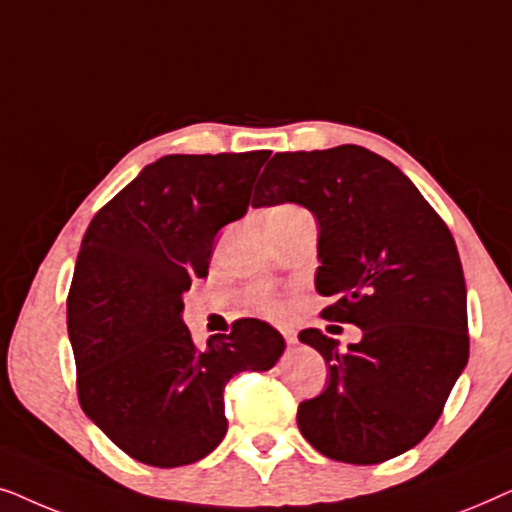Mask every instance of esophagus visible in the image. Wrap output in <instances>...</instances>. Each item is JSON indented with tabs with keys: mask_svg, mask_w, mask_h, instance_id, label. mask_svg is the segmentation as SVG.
<instances>
[{
	"mask_svg": "<svg viewBox=\"0 0 512 512\" xmlns=\"http://www.w3.org/2000/svg\"><path fill=\"white\" fill-rule=\"evenodd\" d=\"M282 335H284V340L289 342V345H296V342H298V335H296V331H293V328H284Z\"/></svg>",
	"mask_w": 512,
	"mask_h": 512,
	"instance_id": "obj_1",
	"label": "esophagus"
}]
</instances>
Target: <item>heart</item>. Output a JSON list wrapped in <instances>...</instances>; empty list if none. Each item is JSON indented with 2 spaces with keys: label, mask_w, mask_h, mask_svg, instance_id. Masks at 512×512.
I'll use <instances>...</instances> for the list:
<instances>
[{
  "label": "heart",
  "mask_w": 512,
  "mask_h": 512,
  "mask_svg": "<svg viewBox=\"0 0 512 512\" xmlns=\"http://www.w3.org/2000/svg\"><path fill=\"white\" fill-rule=\"evenodd\" d=\"M289 209H298V207L282 205V207H275V209H272V212H289ZM256 305L261 307V310H268V312H275V310H277V303H275V298H272L268 291H261V293H256Z\"/></svg>",
  "instance_id": "b5f03b06"
}]
</instances>
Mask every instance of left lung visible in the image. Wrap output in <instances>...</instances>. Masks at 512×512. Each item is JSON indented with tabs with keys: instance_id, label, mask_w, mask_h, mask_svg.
Listing matches in <instances>:
<instances>
[{
	"instance_id": "obj_1",
	"label": "left lung",
	"mask_w": 512,
	"mask_h": 512,
	"mask_svg": "<svg viewBox=\"0 0 512 512\" xmlns=\"http://www.w3.org/2000/svg\"><path fill=\"white\" fill-rule=\"evenodd\" d=\"M284 202L319 223L314 286L338 298L324 317L363 333L340 352L317 328L300 331L324 356L328 387L298 405V429L328 459H394L433 429L468 363L457 244L394 163L356 144L275 153L251 207Z\"/></svg>"
}]
</instances>
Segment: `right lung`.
Wrapping results in <instances>:
<instances>
[{
	"label": "right lung",
	"mask_w": 512,
	"mask_h": 512,
	"mask_svg": "<svg viewBox=\"0 0 512 512\" xmlns=\"http://www.w3.org/2000/svg\"><path fill=\"white\" fill-rule=\"evenodd\" d=\"M268 151L163 156L90 221L67 298L79 401L132 459L158 468L200 461L228 431L223 389L270 370L286 342L261 319L198 347L184 293L207 277L214 237L242 219Z\"/></svg>",
	"instance_id": "right-lung-1"
}]
</instances>
